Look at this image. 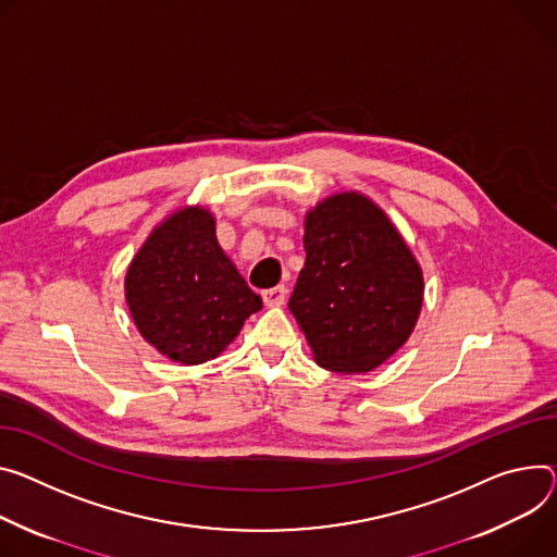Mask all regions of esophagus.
Wrapping results in <instances>:
<instances>
[{"instance_id":"34e87169","label":"esophagus","mask_w":557,"mask_h":557,"mask_svg":"<svg viewBox=\"0 0 557 557\" xmlns=\"http://www.w3.org/2000/svg\"><path fill=\"white\" fill-rule=\"evenodd\" d=\"M262 297H264V305H267V307H282L284 299H286V286L280 284V286L267 288V290L262 293Z\"/></svg>"}]
</instances>
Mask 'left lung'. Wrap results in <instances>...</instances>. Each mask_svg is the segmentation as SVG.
<instances>
[{
    "mask_svg": "<svg viewBox=\"0 0 557 557\" xmlns=\"http://www.w3.org/2000/svg\"><path fill=\"white\" fill-rule=\"evenodd\" d=\"M307 262L288 309L315 362L367 373L411 335L422 307V271L388 218L358 193L329 197L307 215Z\"/></svg>",
    "mask_w": 557,
    "mask_h": 557,
    "instance_id": "obj_1",
    "label": "left lung"
}]
</instances>
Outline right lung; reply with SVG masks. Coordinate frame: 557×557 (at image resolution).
I'll list each match as a JSON object with an SVG mask.
<instances>
[{
	"instance_id": "add662e5",
	"label": "right lung",
	"mask_w": 557,
	"mask_h": 557,
	"mask_svg": "<svg viewBox=\"0 0 557 557\" xmlns=\"http://www.w3.org/2000/svg\"><path fill=\"white\" fill-rule=\"evenodd\" d=\"M126 299L144 339L182 364L220 356L262 309L205 209L177 211L146 239L126 273Z\"/></svg>"
}]
</instances>
